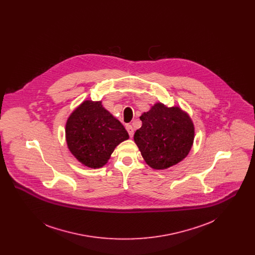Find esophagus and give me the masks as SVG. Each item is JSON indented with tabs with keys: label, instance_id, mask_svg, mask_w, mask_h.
<instances>
[{
	"label": "esophagus",
	"instance_id": "1",
	"mask_svg": "<svg viewBox=\"0 0 255 255\" xmlns=\"http://www.w3.org/2000/svg\"><path fill=\"white\" fill-rule=\"evenodd\" d=\"M126 130H127V132L129 133L130 137H132L133 135V128L132 127V125H127L126 126Z\"/></svg>",
	"mask_w": 255,
	"mask_h": 255
}]
</instances>
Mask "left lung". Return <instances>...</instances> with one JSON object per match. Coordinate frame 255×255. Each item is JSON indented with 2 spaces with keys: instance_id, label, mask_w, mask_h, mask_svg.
Here are the masks:
<instances>
[{
  "instance_id": "obj_1",
  "label": "left lung",
  "mask_w": 255,
  "mask_h": 255,
  "mask_svg": "<svg viewBox=\"0 0 255 255\" xmlns=\"http://www.w3.org/2000/svg\"><path fill=\"white\" fill-rule=\"evenodd\" d=\"M142 126L133 140L146 163L157 170L169 168L185 158L194 141V125L179 107L156 103L140 116Z\"/></svg>"
}]
</instances>
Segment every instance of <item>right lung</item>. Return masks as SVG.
Here are the masks:
<instances>
[{
	"instance_id": "obj_1",
	"label": "right lung",
	"mask_w": 255,
	"mask_h": 255,
	"mask_svg": "<svg viewBox=\"0 0 255 255\" xmlns=\"http://www.w3.org/2000/svg\"><path fill=\"white\" fill-rule=\"evenodd\" d=\"M128 138L124 126L103 108L101 101L85 100L66 123L69 150L78 161L95 169L105 165L115 148Z\"/></svg>"
}]
</instances>
